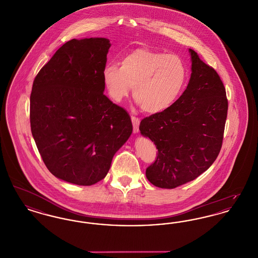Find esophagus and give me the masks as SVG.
Wrapping results in <instances>:
<instances>
[{"mask_svg":"<svg viewBox=\"0 0 258 258\" xmlns=\"http://www.w3.org/2000/svg\"><path fill=\"white\" fill-rule=\"evenodd\" d=\"M132 122L134 125V133L137 134L139 132V123H140V119L136 118L135 116H132Z\"/></svg>","mask_w":258,"mask_h":258,"instance_id":"esophagus-1","label":"esophagus"}]
</instances>
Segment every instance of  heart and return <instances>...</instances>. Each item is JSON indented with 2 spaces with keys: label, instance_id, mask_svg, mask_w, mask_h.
Wrapping results in <instances>:
<instances>
[{
  "label": "heart",
  "instance_id": "heart-1",
  "mask_svg": "<svg viewBox=\"0 0 258 258\" xmlns=\"http://www.w3.org/2000/svg\"><path fill=\"white\" fill-rule=\"evenodd\" d=\"M187 76L184 61L176 56L147 48L127 53L119 63L104 67V85L113 100L120 102L134 87V97L150 114L165 111L180 98Z\"/></svg>",
  "mask_w": 258,
  "mask_h": 258
}]
</instances>
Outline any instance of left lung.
<instances>
[{"instance_id":"obj_1","label":"left lung","mask_w":258,"mask_h":258,"mask_svg":"<svg viewBox=\"0 0 258 258\" xmlns=\"http://www.w3.org/2000/svg\"><path fill=\"white\" fill-rule=\"evenodd\" d=\"M186 89L165 111L144 118L139 130L158 149L146 169L150 183L174 188L195 180L218 158L223 139L228 101L218 73L195 50Z\"/></svg>"}]
</instances>
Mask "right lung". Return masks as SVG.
<instances>
[{"label": "right lung", "mask_w": 258, "mask_h": 258, "mask_svg": "<svg viewBox=\"0 0 258 258\" xmlns=\"http://www.w3.org/2000/svg\"><path fill=\"white\" fill-rule=\"evenodd\" d=\"M110 46L104 37L74 38L56 51L33 83L32 135L48 170L68 183L102 180L133 133L127 112L103 94Z\"/></svg>", "instance_id": "add662e5"}]
</instances>
